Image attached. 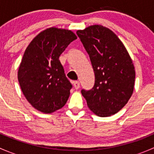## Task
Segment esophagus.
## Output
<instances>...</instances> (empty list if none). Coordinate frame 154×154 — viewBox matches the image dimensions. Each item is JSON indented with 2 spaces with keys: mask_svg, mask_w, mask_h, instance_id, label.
Segmentation results:
<instances>
[{
  "mask_svg": "<svg viewBox=\"0 0 154 154\" xmlns=\"http://www.w3.org/2000/svg\"><path fill=\"white\" fill-rule=\"evenodd\" d=\"M73 84H74V88H75L76 89H78V88H80V83H79V81H77V80H75V81L73 82Z\"/></svg>",
  "mask_w": 154,
  "mask_h": 154,
  "instance_id": "obj_1",
  "label": "esophagus"
}]
</instances>
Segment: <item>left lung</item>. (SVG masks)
Here are the masks:
<instances>
[{"mask_svg":"<svg viewBox=\"0 0 154 154\" xmlns=\"http://www.w3.org/2000/svg\"><path fill=\"white\" fill-rule=\"evenodd\" d=\"M77 35L89 56L94 73V84L82 89L88 108L100 117L120 111L133 94L135 69L123 43L109 29L93 25Z\"/></svg>","mask_w":154,"mask_h":154,"instance_id":"8db88e82","label":"left lung"}]
</instances>
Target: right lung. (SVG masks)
<instances>
[{"mask_svg": "<svg viewBox=\"0 0 154 154\" xmlns=\"http://www.w3.org/2000/svg\"><path fill=\"white\" fill-rule=\"evenodd\" d=\"M75 39L71 30L51 27L36 35L26 49L18 82L26 99L38 111L51 113L67 102L72 85L59 57Z\"/></svg>", "mask_w": 154, "mask_h": 154, "instance_id": "right-lung-1", "label": "right lung"}]
</instances>
